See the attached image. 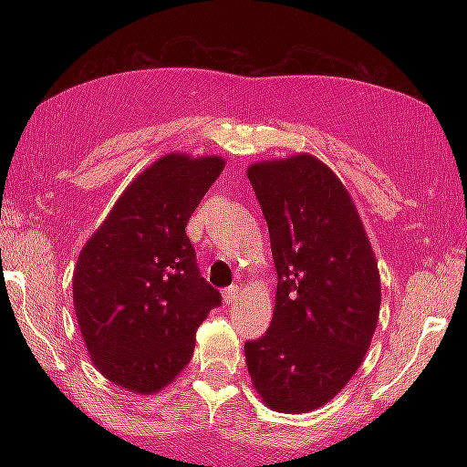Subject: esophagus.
<instances>
[{"instance_id": "esophagus-1", "label": "esophagus", "mask_w": 467, "mask_h": 467, "mask_svg": "<svg viewBox=\"0 0 467 467\" xmlns=\"http://www.w3.org/2000/svg\"><path fill=\"white\" fill-rule=\"evenodd\" d=\"M236 296H239V286H228V288L223 290V298H224L226 305H233Z\"/></svg>"}]
</instances>
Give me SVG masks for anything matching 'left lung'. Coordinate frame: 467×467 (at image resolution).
Instances as JSON below:
<instances>
[{
    "label": "left lung",
    "instance_id": "left-lung-1",
    "mask_svg": "<svg viewBox=\"0 0 467 467\" xmlns=\"http://www.w3.org/2000/svg\"><path fill=\"white\" fill-rule=\"evenodd\" d=\"M270 228L278 272L265 336L244 360L267 408L313 412L344 389L365 360L381 306L375 251L346 185L313 154L247 169Z\"/></svg>",
    "mask_w": 467,
    "mask_h": 467
}]
</instances>
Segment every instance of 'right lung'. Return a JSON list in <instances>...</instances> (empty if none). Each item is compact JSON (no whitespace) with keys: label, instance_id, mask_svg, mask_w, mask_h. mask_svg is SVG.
I'll list each match as a JSON object with an SVG mask.
<instances>
[{"label":"right lung","instance_id":"add662e5","mask_svg":"<svg viewBox=\"0 0 467 467\" xmlns=\"http://www.w3.org/2000/svg\"><path fill=\"white\" fill-rule=\"evenodd\" d=\"M224 171L223 156L171 152L125 187L78 255L74 309L92 365L138 395L175 381L195 329L220 305L185 233Z\"/></svg>","mask_w":467,"mask_h":467}]
</instances>
